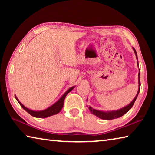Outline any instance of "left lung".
Wrapping results in <instances>:
<instances>
[{
    "label": "left lung",
    "mask_w": 155,
    "mask_h": 155,
    "mask_svg": "<svg viewBox=\"0 0 155 155\" xmlns=\"http://www.w3.org/2000/svg\"><path fill=\"white\" fill-rule=\"evenodd\" d=\"M133 50L134 51V52L136 56V59L137 60V66L139 67V63H138V58H137V52H136L135 49L133 47ZM140 69H139V74H138V84H139V88H138V91L137 93L136 94L135 97L134 98V99L130 103L128 104V105L125 106L122 108L117 109V110H114V111H101V110H97L91 107V106H87L88 109L90 110V112L91 114L96 115L97 117H99V118L103 119V120H114L115 118H118V117H120L122 115H124L125 114L129 111V110L131 109V107H133V104L136 101V99L137 98V96L139 93H140Z\"/></svg>",
    "instance_id": "1"
}]
</instances>
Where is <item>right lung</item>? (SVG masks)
<instances>
[{
	"label": "right lung",
	"instance_id": "obj_1",
	"mask_svg": "<svg viewBox=\"0 0 155 155\" xmlns=\"http://www.w3.org/2000/svg\"><path fill=\"white\" fill-rule=\"evenodd\" d=\"M75 87V86H73L70 88L68 89V90L65 91V92L63 94V95L60 97L58 101H57L54 104H52V105L48 107V108H46L44 110H40V111H35V110H32L26 107L24 104L21 103V102L18 100L17 96L15 95V99L17 100L18 103L21 105V107L24 109L26 111L28 112L30 115H32V116L35 117H38V118H45V117H48L50 116H52V115H56L59 113L61 111V109L63 108V106H64V102L65 96H67V94L70 92Z\"/></svg>",
	"mask_w": 155,
	"mask_h": 155
}]
</instances>
